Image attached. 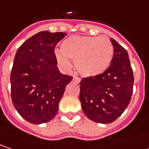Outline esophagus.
<instances>
[{"instance_id": "1", "label": "esophagus", "mask_w": 149, "mask_h": 149, "mask_svg": "<svg viewBox=\"0 0 149 149\" xmlns=\"http://www.w3.org/2000/svg\"><path fill=\"white\" fill-rule=\"evenodd\" d=\"M73 81H76V82H77V83H79L80 81H81V79H80L78 77H73Z\"/></svg>"}]
</instances>
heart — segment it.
Wrapping results in <instances>:
<instances>
[{
  "mask_svg": "<svg viewBox=\"0 0 149 149\" xmlns=\"http://www.w3.org/2000/svg\"><path fill=\"white\" fill-rule=\"evenodd\" d=\"M61 52L56 58L66 68L71 66L69 59L75 61L77 70L85 77H95L103 73L113 58L114 48L106 37L72 36L61 45Z\"/></svg>",
  "mask_w": 149,
  "mask_h": 149,
  "instance_id": "b5f03b06",
  "label": "heart"
}]
</instances>
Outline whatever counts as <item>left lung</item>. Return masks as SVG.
Returning a JSON list of instances; mask_svg holds the SVG:
<instances>
[{"mask_svg":"<svg viewBox=\"0 0 149 149\" xmlns=\"http://www.w3.org/2000/svg\"><path fill=\"white\" fill-rule=\"evenodd\" d=\"M114 55L103 73L84 77L80 83L81 108L90 120L110 124L122 115L133 93L134 75L129 54L115 39H110Z\"/></svg>","mask_w":149,"mask_h":149,"instance_id":"obj_1","label":"left lung"}]
</instances>
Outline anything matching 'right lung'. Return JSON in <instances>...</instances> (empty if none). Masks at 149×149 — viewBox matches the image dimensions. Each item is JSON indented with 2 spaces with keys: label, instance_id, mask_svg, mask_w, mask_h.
I'll use <instances>...</instances> for the list:
<instances>
[{
  "label": "right lung",
  "instance_id": "obj_1",
  "mask_svg": "<svg viewBox=\"0 0 149 149\" xmlns=\"http://www.w3.org/2000/svg\"><path fill=\"white\" fill-rule=\"evenodd\" d=\"M67 35L41 31L21 44L10 74L12 103L26 121L34 125L53 120L66 86L72 79L62 74L54 54L56 44Z\"/></svg>",
  "mask_w": 149,
  "mask_h": 149
}]
</instances>
